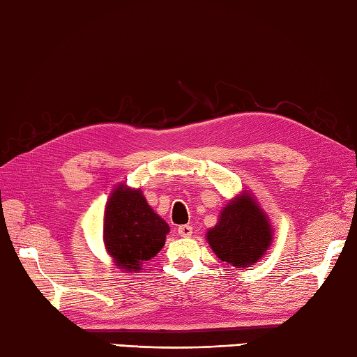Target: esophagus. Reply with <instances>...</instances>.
I'll return each mask as SVG.
<instances>
[{
  "instance_id": "obj_1",
  "label": "esophagus",
  "mask_w": 357,
  "mask_h": 357,
  "mask_svg": "<svg viewBox=\"0 0 357 357\" xmlns=\"http://www.w3.org/2000/svg\"><path fill=\"white\" fill-rule=\"evenodd\" d=\"M178 233H179V236H183V238H190L193 234V227L192 225H179Z\"/></svg>"
}]
</instances>
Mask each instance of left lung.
Listing matches in <instances>:
<instances>
[{
	"label": "left lung",
	"mask_w": 357,
	"mask_h": 357,
	"mask_svg": "<svg viewBox=\"0 0 357 357\" xmlns=\"http://www.w3.org/2000/svg\"><path fill=\"white\" fill-rule=\"evenodd\" d=\"M207 241L219 259L233 267H248L270 247L271 229L257 204L244 196L227 206Z\"/></svg>",
	"instance_id": "obj_1"
}]
</instances>
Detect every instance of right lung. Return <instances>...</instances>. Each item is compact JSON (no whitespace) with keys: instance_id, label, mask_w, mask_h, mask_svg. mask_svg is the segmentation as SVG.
<instances>
[{"instance_id":"obj_1","label":"right lung","mask_w":357,"mask_h":357,"mask_svg":"<svg viewBox=\"0 0 357 357\" xmlns=\"http://www.w3.org/2000/svg\"><path fill=\"white\" fill-rule=\"evenodd\" d=\"M170 227L162 221L139 190H124L123 185L112 193L104 221V242L124 271H138L164 247Z\"/></svg>"}]
</instances>
